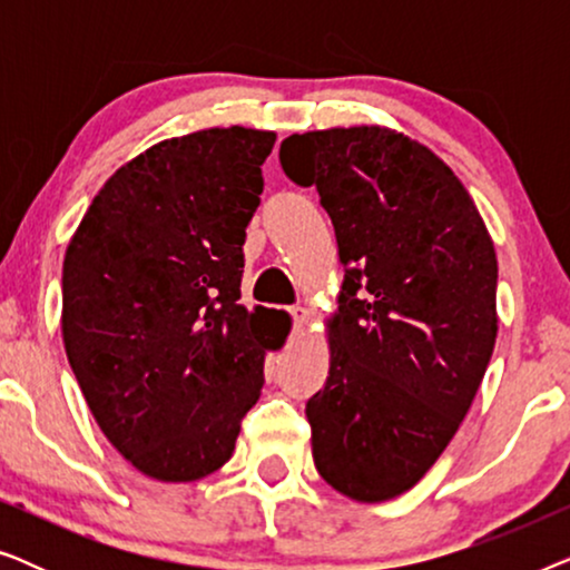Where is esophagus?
<instances>
[{
    "mask_svg": "<svg viewBox=\"0 0 570 570\" xmlns=\"http://www.w3.org/2000/svg\"><path fill=\"white\" fill-rule=\"evenodd\" d=\"M287 311H291L295 326H306L311 322V311L306 306H291Z\"/></svg>",
    "mask_w": 570,
    "mask_h": 570,
    "instance_id": "esophagus-1",
    "label": "esophagus"
}]
</instances>
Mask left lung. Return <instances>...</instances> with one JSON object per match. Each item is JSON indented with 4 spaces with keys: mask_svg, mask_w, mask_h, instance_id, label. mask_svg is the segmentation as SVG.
<instances>
[{
    "mask_svg": "<svg viewBox=\"0 0 570 570\" xmlns=\"http://www.w3.org/2000/svg\"><path fill=\"white\" fill-rule=\"evenodd\" d=\"M283 170L316 186L345 279L326 322L330 376L311 396V454L357 503L407 493L462 425L495 347L498 259L470 191L386 127L291 135Z\"/></svg>",
    "mask_w": 570,
    "mask_h": 570,
    "instance_id": "obj_1",
    "label": "left lung"
}]
</instances>
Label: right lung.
<instances>
[{
	"label": "right lung",
	"instance_id": "1",
	"mask_svg": "<svg viewBox=\"0 0 570 570\" xmlns=\"http://www.w3.org/2000/svg\"><path fill=\"white\" fill-rule=\"evenodd\" d=\"M275 131L170 137L116 170L65 254L61 337L85 402L147 478L194 482L233 456L283 347L279 311L240 306L246 225Z\"/></svg>",
	"mask_w": 570,
	"mask_h": 570
}]
</instances>
